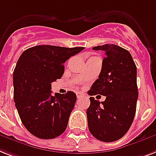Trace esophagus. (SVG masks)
Segmentation results:
<instances>
[{
	"label": "esophagus",
	"instance_id": "obj_1",
	"mask_svg": "<svg viewBox=\"0 0 156 156\" xmlns=\"http://www.w3.org/2000/svg\"><path fill=\"white\" fill-rule=\"evenodd\" d=\"M77 98H81V97H83V95L82 93H81V92H77Z\"/></svg>",
	"mask_w": 156,
	"mask_h": 156
}]
</instances>
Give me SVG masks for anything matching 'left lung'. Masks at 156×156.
<instances>
[{
	"instance_id": "left-lung-1",
	"label": "left lung",
	"mask_w": 156,
	"mask_h": 156,
	"mask_svg": "<svg viewBox=\"0 0 156 156\" xmlns=\"http://www.w3.org/2000/svg\"><path fill=\"white\" fill-rule=\"evenodd\" d=\"M92 49L105 51V57L99 78L88 94L106 98L100 102L90 97L87 110L88 128L97 139L111 142L123 137L133 121L138 97L136 67L130 53L117 45L105 44Z\"/></svg>"
}]
</instances>
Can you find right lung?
Returning <instances> with one entry per match:
<instances>
[{"label": "right lung", "instance_id": "1", "mask_svg": "<svg viewBox=\"0 0 156 156\" xmlns=\"http://www.w3.org/2000/svg\"><path fill=\"white\" fill-rule=\"evenodd\" d=\"M84 47L41 45L28 48L18 59L13 73L14 101L27 130L41 139L64 133L77 97L73 91L51 95V83L62 77L64 63Z\"/></svg>", "mask_w": 156, "mask_h": 156}]
</instances>
